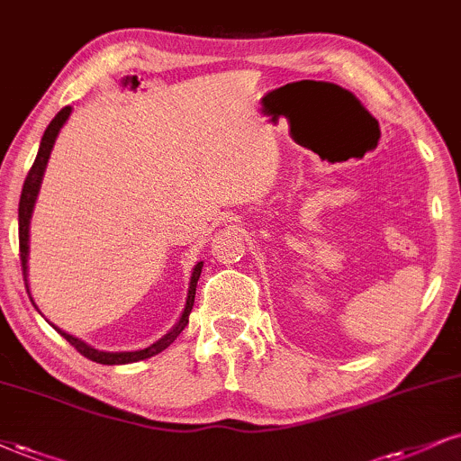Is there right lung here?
Wrapping results in <instances>:
<instances>
[{
  "label": "right lung",
  "instance_id": "right-lung-1",
  "mask_svg": "<svg viewBox=\"0 0 461 461\" xmlns=\"http://www.w3.org/2000/svg\"><path fill=\"white\" fill-rule=\"evenodd\" d=\"M70 113H72L70 106H64V109L57 113L53 122L49 123V128L44 130L42 140H40L38 156H36V160H33V164H32L30 173H27L25 184H23L21 201H19V249H21V267H23V277H25V286H27V254H30V220H32L33 204H36V196H38V192H40V184H42V175H44V168H47L50 149H53L57 134H59V130L66 123V119L70 117ZM201 269H203V263H198L194 267V271H192L190 288H187L185 308H184V312H181L177 325L170 329V331L164 335V338L158 339V342H153L151 346H147V348H143V350H134V352H104V350L94 348V346L85 344L83 339L74 338V335H70V333L61 331V329H57L55 325L53 327L61 335H64L68 342H70L78 352H81L83 357H87V359H92L95 363H102V366H123V363H134V361L149 359V357L158 355V352H162L164 348H168V346L173 344L175 339H177V335L184 331V327L187 325V316H190L192 305H194L196 282H198V277H201ZM27 293H30V286H27ZM30 299H32V294H30Z\"/></svg>",
  "mask_w": 461,
  "mask_h": 461
}]
</instances>
